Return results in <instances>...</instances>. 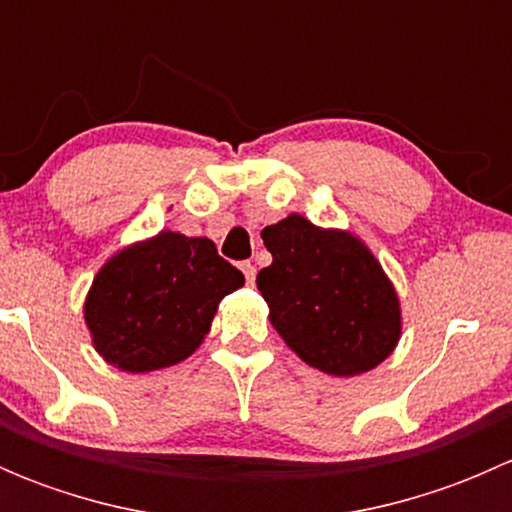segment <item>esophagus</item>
Instances as JSON below:
<instances>
[{
  "label": "esophagus",
  "instance_id": "1",
  "mask_svg": "<svg viewBox=\"0 0 512 512\" xmlns=\"http://www.w3.org/2000/svg\"><path fill=\"white\" fill-rule=\"evenodd\" d=\"M240 270H242V275H245L247 285H252V282H255V265H252V262H242Z\"/></svg>",
  "mask_w": 512,
  "mask_h": 512
}]
</instances>
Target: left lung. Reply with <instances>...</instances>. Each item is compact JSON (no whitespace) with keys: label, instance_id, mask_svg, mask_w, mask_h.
I'll return each mask as SVG.
<instances>
[{"label":"left lung","instance_id":"8db88e82","mask_svg":"<svg viewBox=\"0 0 512 512\" xmlns=\"http://www.w3.org/2000/svg\"><path fill=\"white\" fill-rule=\"evenodd\" d=\"M272 265L257 289L270 322L302 361L334 376L374 369L394 352L401 309L394 285L364 242L289 215L262 230Z\"/></svg>","mask_w":512,"mask_h":512}]
</instances>
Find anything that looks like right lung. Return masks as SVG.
I'll return each instance as SVG.
<instances>
[{"instance_id": "right-lung-1", "label": "right lung", "mask_w": 512, "mask_h": 512, "mask_svg": "<svg viewBox=\"0 0 512 512\" xmlns=\"http://www.w3.org/2000/svg\"><path fill=\"white\" fill-rule=\"evenodd\" d=\"M245 285L208 237L163 230L101 267L84 317L96 352L131 374L188 359L208 334L220 299Z\"/></svg>"}]
</instances>
